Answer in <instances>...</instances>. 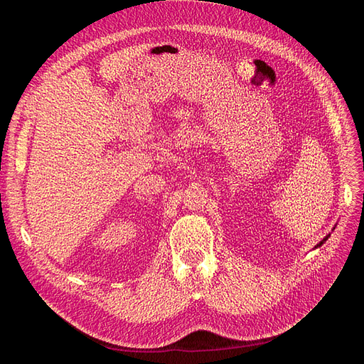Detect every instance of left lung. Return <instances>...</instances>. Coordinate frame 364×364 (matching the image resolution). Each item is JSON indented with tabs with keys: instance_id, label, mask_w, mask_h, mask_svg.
I'll list each match as a JSON object with an SVG mask.
<instances>
[{
	"instance_id": "8db88e82",
	"label": "left lung",
	"mask_w": 364,
	"mask_h": 364,
	"mask_svg": "<svg viewBox=\"0 0 364 364\" xmlns=\"http://www.w3.org/2000/svg\"><path fill=\"white\" fill-rule=\"evenodd\" d=\"M328 237H329V235H326V237H325V238H323V240H322V241H321V243H318V245H317V246H316V247H318V246H322V245H323V243H325V241H326V240H328Z\"/></svg>"
}]
</instances>
